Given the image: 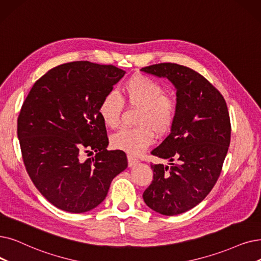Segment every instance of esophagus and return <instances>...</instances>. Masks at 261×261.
Returning <instances> with one entry per match:
<instances>
[{
	"label": "esophagus",
	"instance_id": "esophagus-1",
	"mask_svg": "<svg viewBox=\"0 0 261 261\" xmlns=\"http://www.w3.org/2000/svg\"><path fill=\"white\" fill-rule=\"evenodd\" d=\"M138 163H139V160H138L137 158L131 155V154H128V164H129L130 167L134 166L135 164H138Z\"/></svg>",
	"mask_w": 261,
	"mask_h": 261
}]
</instances>
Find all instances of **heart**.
Listing matches in <instances>:
<instances>
[{
    "instance_id": "obj_1",
    "label": "heart",
    "mask_w": 261,
    "mask_h": 261,
    "mask_svg": "<svg viewBox=\"0 0 261 261\" xmlns=\"http://www.w3.org/2000/svg\"><path fill=\"white\" fill-rule=\"evenodd\" d=\"M122 98L129 106L140 107L137 128H123L112 135L111 143L116 149L130 154H140L154 141V133L162 135L172 128L177 113L175 99L164 94V87L153 79L137 74L122 86ZM123 108L122 99L114 92L101 99L98 113L107 127H118Z\"/></svg>"
}]
</instances>
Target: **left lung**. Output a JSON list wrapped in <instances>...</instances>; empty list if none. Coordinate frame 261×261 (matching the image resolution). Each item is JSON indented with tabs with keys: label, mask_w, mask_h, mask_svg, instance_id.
Returning <instances> with one entry per match:
<instances>
[{
	"label": "left lung",
	"mask_w": 261,
	"mask_h": 261,
	"mask_svg": "<svg viewBox=\"0 0 261 261\" xmlns=\"http://www.w3.org/2000/svg\"><path fill=\"white\" fill-rule=\"evenodd\" d=\"M141 70L167 77L177 89L171 133L151 151L171 166L150 164L153 179L143 193L150 209L177 215L198 205L217 184L230 144L229 113L219 90L189 67L161 63Z\"/></svg>",
	"instance_id": "left-lung-1"
}]
</instances>
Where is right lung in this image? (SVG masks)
<instances>
[{"instance_id":"obj_1","label":"right lung","mask_w":261,"mask_h":261,"mask_svg":"<svg viewBox=\"0 0 261 261\" xmlns=\"http://www.w3.org/2000/svg\"><path fill=\"white\" fill-rule=\"evenodd\" d=\"M124 73L113 65L66 63L38 79L22 105L17 131L24 166L34 186L59 209L96 208L128 166L122 150L107 149L98 113L101 99Z\"/></svg>"}]
</instances>
